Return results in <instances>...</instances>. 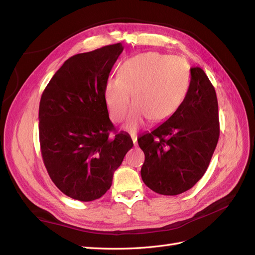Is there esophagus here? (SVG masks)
<instances>
[{
  "label": "esophagus",
  "mask_w": 255,
  "mask_h": 255,
  "mask_svg": "<svg viewBox=\"0 0 255 255\" xmlns=\"http://www.w3.org/2000/svg\"><path fill=\"white\" fill-rule=\"evenodd\" d=\"M130 137H132V140H133L134 146H137V135L132 134V135H130Z\"/></svg>",
  "instance_id": "34e87169"
}]
</instances>
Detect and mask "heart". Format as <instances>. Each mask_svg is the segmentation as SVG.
<instances>
[{"label":"heart","instance_id":"b5f03b06","mask_svg":"<svg viewBox=\"0 0 255 255\" xmlns=\"http://www.w3.org/2000/svg\"><path fill=\"white\" fill-rule=\"evenodd\" d=\"M187 66L180 58L156 52L142 53L127 59L118 70V78L104 85V101L111 118L121 122L130 104L126 128L135 132L149 118L153 122L168 119L179 109L188 89Z\"/></svg>","mask_w":255,"mask_h":255}]
</instances>
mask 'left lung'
<instances>
[{"instance_id":"1","label":"left lung","mask_w":255,"mask_h":255,"mask_svg":"<svg viewBox=\"0 0 255 255\" xmlns=\"http://www.w3.org/2000/svg\"><path fill=\"white\" fill-rule=\"evenodd\" d=\"M190 75L176 112L137 138L144 153L141 179L159 195H180L194 186L205 173L219 139L215 88L201 68H190Z\"/></svg>"}]
</instances>
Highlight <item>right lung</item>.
Segmentation results:
<instances>
[{
    "label": "right lung",
    "mask_w": 255,
    "mask_h": 255,
    "mask_svg": "<svg viewBox=\"0 0 255 255\" xmlns=\"http://www.w3.org/2000/svg\"><path fill=\"white\" fill-rule=\"evenodd\" d=\"M123 51L121 43L67 59L45 87L39 104L41 155L53 183L83 202L101 198L133 146L116 130L104 101V85Z\"/></svg>",
    "instance_id": "obj_1"
}]
</instances>
